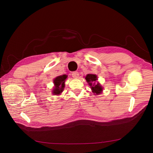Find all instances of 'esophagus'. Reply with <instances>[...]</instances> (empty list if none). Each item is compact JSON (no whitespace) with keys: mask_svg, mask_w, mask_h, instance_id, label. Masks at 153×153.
Returning <instances> with one entry per match:
<instances>
[{"mask_svg":"<svg viewBox=\"0 0 153 153\" xmlns=\"http://www.w3.org/2000/svg\"><path fill=\"white\" fill-rule=\"evenodd\" d=\"M72 76H73L74 78L77 79V78L79 76V73H78L77 71H75V72H73V73H72Z\"/></svg>","mask_w":153,"mask_h":153,"instance_id":"34e87169","label":"esophagus"}]
</instances>
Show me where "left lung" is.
I'll use <instances>...</instances> for the list:
<instances>
[{
  "label": "left lung",
  "instance_id": "obj_1",
  "mask_svg": "<svg viewBox=\"0 0 153 153\" xmlns=\"http://www.w3.org/2000/svg\"><path fill=\"white\" fill-rule=\"evenodd\" d=\"M85 79L86 82L88 83V85L91 86V88L92 90V91L94 94H96L95 95H98L100 94L102 91H103V88L102 86L100 85L99 83H97V84H95V82L97 80V77L95 74H87L85 77ZM94 83H92V82Z\"/></svg>",
  "mask_w": 153,
  "mask_h": 153
}]
</instances>
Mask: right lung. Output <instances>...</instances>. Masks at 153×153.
Listing matches in <instances>:
<instances>
[{
  "instance_id": "obj_1",
  "label": "right lung",
  "mask_w": 153,
  "mask_h": 153,
  "mask_svg": "<svg viewBox=\"0 0 153 153\" xmlns=\"http://www.w3.org/2000/svg\"><path fill=\"white\" fill-rule=\"evenodd\" d=\"M67 78V76L63 74L57 76L54 79L53 82L54 84V88L52 92L54 95H60L62 93L65 87V80Z\"/></svg>"
}]
</instances>
